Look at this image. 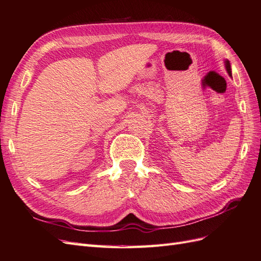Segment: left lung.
<instances>
[{
  "label": "left lung",
  "instance_id": "1",
  "mask_svg": "<svg viewBox=\"0 0 261 261\" xmlns=\"http://www.w3.org/2000/svg\"><path fill=\"white\" fill-rule=\"evenodd\" d=\"M225 68L228 72V75L231 77V68H230V63L228 61H225Z\"/></svg>",
  "mask_w": 261,
  "mask_h": 261
}]
</instances>
